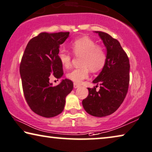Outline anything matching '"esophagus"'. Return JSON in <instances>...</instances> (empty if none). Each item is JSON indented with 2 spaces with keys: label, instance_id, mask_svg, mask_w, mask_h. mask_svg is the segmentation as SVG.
Wrapping results in <instances>:
<instances>
[{
  "label": "esophagus",
  "instance_id": "1",
  "mask_svg": "<svg viewBox=\"0 0 152 152\" xmlns=\"http://www.w3.org/2000/svg\"><path fill=\"white\" fill-rule=\"evenodd\" d=\"M79 86H80V85H79L78 83H74V87L75 88V89H76V88H78Z\"/></svg>",
  "mask_w": 152,
  "mask_h": 152
}]
</instances>
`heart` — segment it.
Returning a JSON list of instances; mask_svg holds the SVG:
<instances>
[{
  "mask_svg": "<svg viewBox=\"0 0 152 152\" xmlns=\"http://www.w3.org/2000/svg\"><path fill=\"white\" fill-rule=\"evenodd\" d=\"M71 49L74 55L82 57L81 67L74 69L67 74L69 80L80 84L89 77V69L93 72H97L104 67L107 60L105 50L89 37H81L74 40L71 44ZM57 56L65 68H68L71 65L72 55L69 52L61 49L58 51Z\"/></svg>",
  "mask_w": 152,
  "mask_h": 152,
  "instance_id": "obj_1",
  "label": "heart"
}]
</instances>
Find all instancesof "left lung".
Listing matches in <instances>:
<instances>
[{
	"label": "left lung",
	"instance_id": "obj_1",
	"mask_svg": "<svg viewBox=\"0 0 152 152\" xmlns=\"http://www.w3.org/2000/svg\"><path fill=\"white\" fill-rule=\"evenodd\" d=\"M107 50V60L98 76L97 85L88 88L89 94L83 100L86 112L95 117H105L116 111L125 99L130 83V61L118 40L108 34L96 31ZM101 85L98 92V85Z\"/></svg>",
	"mask_w": 152,
	"mask_h": 152
}]
</instances>
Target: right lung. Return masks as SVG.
Listing matches in <instances>:
<instances>
[{
    "instance_id": "obj_1",
    "label": "right lung",
    "mask_w": 152,
    "mask_h": 152,
    "mask_svg": "<svg viewBox=\"0 0 152 152\" xmlns=\"http://www.w3.org/2000/svg\"><path fill=\"white\" fill-rule=\"evenodd\" d=\"M69 34L41 33L29 41L22 57L20 73L24 98L31 109L42 117L50 118L62 113L65 98L73 89V82L69 79L56 86L49 82L52 76H63L57 55Z\"/></svg>"
}]
</instances>
